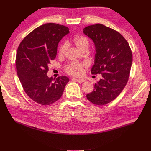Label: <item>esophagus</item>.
Instances as JSON below:
<instances>
[{
	"instance_id": "34e87169",
	"label": "esophagus",
	"mask_w": 151,
	"mask_h": 151,
	"mask_svg": "<svg viewBox=\"0 0 151 151\" xmlns=\"http://www.w3.org/2000/svg\"><path fill=\"white\" fill-rule=\"evenodd\" d=\"M74 79H75L76 81L78 82V83H83V82H84V81H85V80H84V79H80V78H75Z\"/></svg>"
}]
</instances>
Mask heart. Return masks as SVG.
I'll return each instance as SVG.
<instances>
[{"instance_id": "b5f03b06", "label": "heart", "mask_w": 151, "mask_h": 151, "mask_svg": "<svg viewBox=\"0 0 151 151\" xmlns=\"http://www.w3.org/2000/svg\"><path fill=\"white\" fill-rule=\"evenodd\" d=\"M72 42L79 50L83 51L89 47V42L88 38L83 35H76L72 38ZM68 50V44L66 43H62L59 48L58 54L60 57L64 55ZM88 65L86 62H74L68 64L66 67L67 72L71 75L80 76L83 74V68Z\"/></svg>"}]
</instances>
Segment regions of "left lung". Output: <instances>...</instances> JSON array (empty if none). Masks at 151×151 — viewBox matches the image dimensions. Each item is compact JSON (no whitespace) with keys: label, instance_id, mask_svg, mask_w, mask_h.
Instances as JSON below:
<instances>
[{"label":"left lung","instance_id":"1","mask_svg":"<svg viewBox=\"0 0 151 151\" xmlns=\"http://www.w3.org/2000/svg\"><path fill=\"white\" fill-rule=\"evenodd\" d=\"M83 33L93 40L95 46L91 74H100L103 77L86 97L91 103L101 106L112 101L124 89L129 77L132 53L124 37L103 24L87 26Z\"/></svg>","mask_w":151,"mask_h":151}]
</instances>
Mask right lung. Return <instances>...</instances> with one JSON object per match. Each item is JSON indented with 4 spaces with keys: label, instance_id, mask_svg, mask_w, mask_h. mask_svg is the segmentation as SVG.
I'll return each mask as SVG.
<instances>
[{
    "label": "right lung",
    "instance_id": "add662e5",
    "mask_svg": "<svg viewBox=\"0 0 151 151\" xmlns=\"http://www.w3.org/2000/svg\"><path fill=\"white\" fill-rule=\"evenodd\" d=\"M68 29L58 24H43L27 35L17 48L18 77L25 93L37 103L49 105L57 101L69 81L66 76L53 79L47 74L50 61L56 57L58 44Z\"/></svg>",
    "mask_w": 151,
    "mask_h": 151
}]
</instances>
